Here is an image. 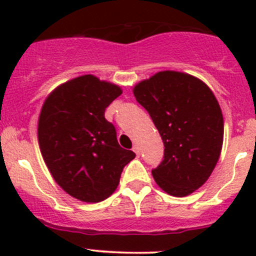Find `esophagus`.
<instances>
[{
  "label": "esophagus",
  "mask_w": 256,
  "mask_h": 256,
  "mask_svg": "<svg viewBox=\"0 0 256 256\" xmlns=\"http://www.w3.org/2000/svg\"><path fill=\"white\" fill-rule=\"evenodd\" d=\"M132 151L135 152L136 154H140V147H138V144H135V146L132 147Z\"/></svg>",
  "instance_id": "esophagus-1"
}]
</instances>
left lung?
I'll list each match as a JSON object with an SVG mask.
<instances>
[{
    "instance_id": "obj_1",
    "label": "left lung",
    "mask_w": 256,
    "mask_h": 256,
    "mask_svg": "<svg viewBox=\"0 0 256 256\" xmlns=\"http://www.w3.org/2000/svg\"><path fill=\"white\" fill-rule=\"evenodd\" d=\"M164 144V161L152 170L157 186L174 197L202 187L223 146L224 120L204 82L182 72H158L134 86Z\"/></svg>"
}]
</instances>
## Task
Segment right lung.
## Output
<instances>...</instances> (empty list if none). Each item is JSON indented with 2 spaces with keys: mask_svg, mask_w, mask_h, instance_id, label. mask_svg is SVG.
I'll return each mask as SVG.
<instances>
[{
  "mask_svg": "<svg viewBox=\"0 0 256 256\" xmlns=\"http://www.w3.org/2000/svg\"><path fill=\"white\" fill-rule=\"evenodd\" d=\"M121 94L118 85L86 74L58 85L40 109L38 144L46 166L62 190L82 202L110 197L136 156L118 144L104 116Z\"/></svg>",
  "mask_w": 256,
  "mask_h": 256,
  "instance_id": "obj_1",
  "label": "right lung"
}]
</instances>
